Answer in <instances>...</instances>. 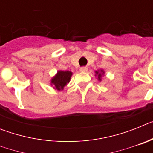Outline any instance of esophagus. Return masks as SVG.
I'll return each mask as SVG.
<instances>
[{
    "instance_id": "34e87169",
    "label": "esophagus",
    "mask_w": 153,
    "mask_h": 153,
    "mask_svg": "<svg viewBox=\"0 0 153 153\" xmlns=\"http://www.w3.org/2000/svg\"><path fill=\"white\" fill-rule=\"evenodd\" d=\"M87 70H88L87 67H81L79 68V70H80L81 72H86V71H87Z\"/></svg>"
}]
</instances>
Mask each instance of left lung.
Wrapping results in <instances>:
<instances>
[{
	"label": "left lung",
	"mask_w": 153,
	"mask_h": 153,
	"mask_svg": "<svg viewBox=\"0 0 153 153\" xmlns=\"http://www.w3.org/2000/svg\"><path fill=\"white\" fill-rule=\"evenodd\" d=\"M101 72L102 73V74H103V71L102 70H101ZM96 74H98V78H99V80H101V76H102V75H101L100 73H99L98 71H96Z\"/></svg>",
	"instance_id": "left-lung-1"
}]
</instances>
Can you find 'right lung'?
<instances>
[{"label": "right lung", "instance_id": "add662e5", "mask_svg": "<svg viewBox=\"0 0 153 153\" xmlns=\"http://www.w3.org/2000/svg\"><path fill=\"white\" fill-rule=\"evenodd\" d=\"M72 73L70 71H58L57 74L51 79V83L56 86L57 90H63L67 83L70 82Z\"/></svg>", "mask_w": 153, "mask_h": 153}]
</instances>
